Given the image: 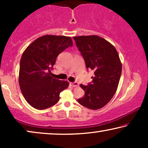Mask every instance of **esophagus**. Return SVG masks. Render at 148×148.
Wrapping results in <instances>:
<instances>
[{"label":"esophagus","instance_id":"esophagus-1","mask_svg":"<svg viewBox=\"0 0 148 148\" xmlns=\"http://www.w3.org/2000/svg\"><path fill=\"white\" fill-rule=\"evenodd\" d=\"M70 85L72 87H77L79 86V84L77 82H74V83H70Z\"/></svg>","mask_w":148,"mask_h":148}]
</instances>
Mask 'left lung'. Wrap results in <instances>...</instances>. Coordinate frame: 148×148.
I'll return each instance as SVG.
<instances>
[{"mask_svg":"<svg viewBox=\"0 0 148 148\" xmlns=\"http://www.w3.org/2000/svg\"><path fill=\"white\" fill-rule=\"evenodd\" d=\"M87 69L94 71L92 84H80L85 92L77 101L81 105L92 110L102 108L110 102L117 90L122 63L118 52L112 44L98 36L73 37Z\"/></svg>","mask_w":148,"mask_h":148,"instance_id":"left-lung-1","label":"left lung"}]
</instances>
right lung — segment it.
I'll return each mask as SVG.
<instances>
[{
  "instance_id": "add662e5",
  "label": "right lung",
  "mask_w": 148,
  "mask_h": 148,
  "mask_svg": "<svg viewBox=\"0 0 148 148\" xmlns=\"http://www.w3.org/2000/svg\"><path fill=\"white\" fill-rule=\"evenodd\" d=\"M72 46L69 36L44 35L24 50L20 60L19 84L22 94L30 106L44 110L58 102L60 93L69 84L67 81L52 77L50 69L55 64L58 54Z\"/></svg>"
}]
</instances>
